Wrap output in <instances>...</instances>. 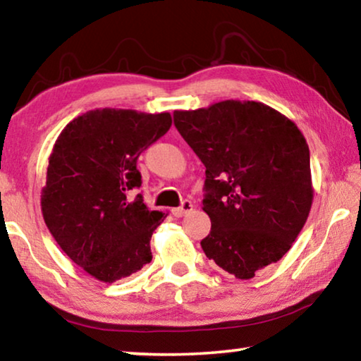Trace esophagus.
Wrapping results in <instances>:
<instances>
[{"label":"esophagus","instance_id":"esophagus-1","mask_svg":"<svg viewBox=\"0 0 361 361\" xmlns=\"http://www.w3.org/2000/svg\"><path fill=\"white\" fill-rule=\"evenodd\" d=\"M191 210H192V204L189 202V200H185V202L181 204V207H176V209L172 210V213H173L176 218H181V216H185L186 213H189Z\"/></svg>","mask_w":361,"mask_h":361}]
</instances>
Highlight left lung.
Masks as SVG:
<instances>
[{
	"label": "left lung",
	"mask_w": 361,
	"mask_h": 361,
	"mask_svg": "<svg viewBox=\"0 0 361 361\" xmlns=\"http://www.w3.org/2000/svg\"><path fill=\"white\" fill-rule=\"evenodd\" d=\"M173 121L205 166L202 209L212 231L200 245L207 258L237 279H253L288 252L312 207L302 132L261 102L176 109Z\"/></svg>",
	"instance_id": "1"
}]
</instances>
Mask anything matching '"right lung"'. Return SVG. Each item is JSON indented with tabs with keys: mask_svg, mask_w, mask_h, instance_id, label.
I'll return each instance as SVG.
<instances>
[{
	"mask_svg": "<svg viewBox=\"0 0 361 361\" xmlns=\"http://www.w3.org/2000/svg\"><path fill=\"white\" fill-rule=\"evenodd\" d=\"M172 126L170 113L90 109L66 124L49 157L41 191L44 223L66 256L105 283L152 259L149 240L167 215L148 210L137 159Z\"/></svg>",
	"mask_w": 361,
	"mask_h": 361,
	"instance_id": "obj_1",
	"label": "right lung"
}]
</instances>
